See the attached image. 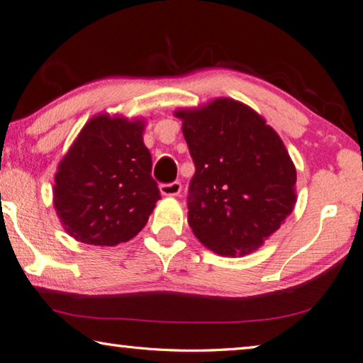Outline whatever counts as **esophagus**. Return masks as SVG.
I'll return each mask as SVG.
<instances>
[{"label":"esophagus","mask_w":363,"mask_h":363,"mask_svg":"<svg viewBox=\"0 0 363 363\" xmlns=\"http://www.w3.org/2000/svg\"><path fill=\"white\" fill-rule=\"evenodd\" d=\"M181 189H182L181 182L174 181L171 184H162V186H160V192H162V195L164 196H176L181 194Z\"/></svg>","instance_id":"1"}]
</instances>
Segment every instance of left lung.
Instances as JSON below:
<instances>
[{
    "instance_id": "left-lung-1",
    "label": "left lung",
    "mask_w": 363,
    "mask_h": 363,
    "mask_svg": "<svg viewBox=\"0 0 363 363\" xmlns=\"http://www.w3.org/2000/svg\"><path fill=\"white\" fill-rule=\"evenodd\" d=\"M174 115L195 164L187 196L195 237L223 256L257 250L296 203V168L280 136L253 108L227 97Z\"/></svg>"
}]
</instances>
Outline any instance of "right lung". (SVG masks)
I'll use <instances>...</instances> for the list:
<instances>
[{"mask_svg": "<svg viewBox=\"0 0 363 363\" xmlns=\"http://www.w3.org/2000/svg\"><path fill=\"white\" fill-rule=\"evenodd\" d=\"M144 120L91 118L54 176V208L78 242L115 247L143 230L160 200Z\"/></svg>", "mask_w": 363, "mask_h": 363, "instance_id": "right-lung-1", "label": "right lung"}]
</instances>
